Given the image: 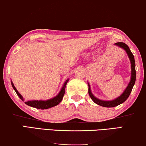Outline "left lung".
I'll list each match as a JSON object with an SVG mask.
<instances>
[{
	"label": "left lung",
	"mask_w": 146,
	"mask_h": 146,
	"mask_svg": "<svg viewBox=\"0 0 146 146\" xmlns=\"http://www.w3.org/2000/svg\"><path fill=\"white\" fill-rule=\"evenodd\" d=\"M115 45L120 48H123V49L126 51V53H127V55L130 59V64H131V78H130V81L129 82V84H128V86L126 88L125 90L124 91L123 93H122L120 96L118 97V98L111 101L101 100V99H99L98 98H96V97L93 95L92 91H91L90 84L88 82V87H89L88 93L91 99H92L93 101H94L95 103L100 105V106L105 107H116L120 104H122V103H124V101L128 99V97H129L130 93L132 92V88L134 86L135 82H136V64H135L134 56L132 53V52H131L129 47H128V46L126 45V44H125L124 43H122V42H118V43H115Z\"/></svg>",
	"instance_id": "8db88e82"
}]
</instances>
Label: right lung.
<instances>
[{"mask_svg":"<svg viewBox=\"0 0 146 146\" xmlns=\"http://www.w3.org/2000/svg\"><path fill=\"white\" fill-rule=\"evenodd\" d=\"M69 79H67L66 80V82L64 83V85L62 86V88L59 93L58 94L57 96H56L54 98H52L50 99H47V100H31V101H25V103L26 105H28V106L34 107V108L36 109H47L49 108H51L52 107L56 106V105H58L59 103L61 102L62 99L63 98V96H64V93H65V88H66V86L67 82H68ZM11 84H12V86L13 89L15 91L16 94L18 95V96L22 100L24 101V99L23 98V97L22 95H21L20 93L18 92V91L16 90V88L14 86L13 82L11 81Z\"/></svg>","mask_w":146,"mask_h":146,"instance_id":"right-lung-1","label":"right lung"}]
</instances>
